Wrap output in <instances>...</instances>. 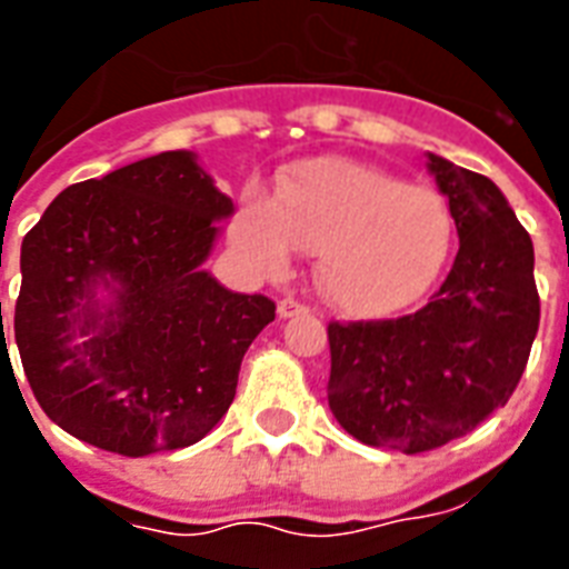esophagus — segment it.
<instances>
[{
  "instance_id": "esophagus-1",
  "label": "esophagus",
  "mask_w": 569,
  "mask_h": 569,
  "mask_svg": "<svg viewBox=\"0 0 569 569\" xmlns=\"http://www.w3.org/2000/svg\"><path fill=\"white\" fill-rule=\"evenodd\" d=\"M307 307L301 301H295V298H283V301L277 303V316L280 319H295V316H307Z\"/></svg>"
}]
</instances>
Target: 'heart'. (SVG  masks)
Returning a JSON list of instances; mask_svg holds the SVG:
<instances>
[{"label":"heart","instance_id":"b5f03b06","mask_svg":"<svg viewBox=\"0 0 569 569\" xmlns=\"http://www.w3.org/2000/svg\"><path fill=\"white\" fill-rule=\"evenodd\" d=\"M232 236L262 271H283L295 250H316V283L333 307L389 316L419 301L451 248V212L428 186L355 159H303L274 194L248 191Z\"/></svg>","mask_w":569,"mask_h":569}]
</instances>
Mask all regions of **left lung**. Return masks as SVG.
<instances>
[{"label":"left lung","instance_id":"obj_1","mask_svg":"<svg viewBox=\"0 0 569 569\" xmlns=\"http://www.w3.org/2000/svg\"><path fill=\"white\" fill-rule=\"evenodd\" d=\"M428 171L460 239L440 292L413 316L328 328L337 422L405 455L440 449L508 405L540 325L535 248L499 186L433 153Z\"/></svg>","mask_w":569,"mask_h":569}]
</instances>
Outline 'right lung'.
<instances>
[{
    "instance_id": "add662e5",
    "label": "right lung",
    "mask_w": 569,
    "mask_h": 569,
    "mask_svg": "<svg viewBox=\"0 0 569 569\" xmlns=\"http://www.w3.org/2000/svg\"><path fill=\"white\" fill-rule=\"evenodd\" d=\"M230 214L191 150L76 182L47 206L22 239L13 339L58 428L144 458L221 422L241 357L274 321L271 298L230 292L203 268Z\"/></svg>"
}]
</instances>
